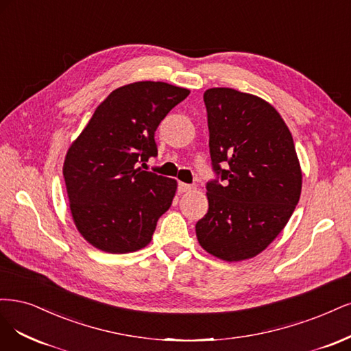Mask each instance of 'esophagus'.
I'll return each mask as SVG.
<instances>
[{
    "instance_id": "1",
    "label": "esophagus",
    "mask_w": 351,
    "mask_h": 351,
    "mask_svg": "<svg viewBox=\"0 0 351 351\" xmlns=\"http://www.w3.org/2000/svg\"><path fill=\"white\" fill-rule=\"evenodd\" d=\"M192 188H194V186L189 185V184H184V182H179V184H178V191L180 192V194H182V192H188V191H191Z\"/></svg>"
}]
</instances>
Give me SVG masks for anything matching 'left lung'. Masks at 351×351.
<instances>
[{
	"label": "left lung",
	"mask_w": 351,
	"mask_h": 351,
	"mask_svg": "<svg viewBox=\"0 0 351 351\" xmlns=\"http://www.w3.org/2000/svg\"><path fill=\"white\" fill-rule=\"evenodd\" d=\"M214 179L208 211L195 224L199 245L224 261L252 258L295 211L302 172L295 143L265 100L228 87L206 90Z\"/></svg>",
	"instance_id": "1"
}]
</instances>
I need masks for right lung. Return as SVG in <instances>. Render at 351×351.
I'll list each match as a JSON object with an SVG mask.
<instances>
[{"label": "right lung", "instance_id": "1", "mask_svg": "<svg viewBox=\"0 0 351 351\" xmlns=\"http://www.w3.org/2000/svg\"><path fill=\"white\" fill-rule=\"evenodd\" d=\"M189 90L138 82L114 90L70 147L64 179L74 223L100 251L127 254L149 245L176 180L144 171L157 156L154 132Z\"/></svg>", "mask_w": 351, "mask_h": 351}]
</instances>
